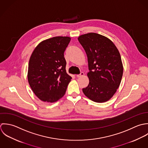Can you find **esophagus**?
Returning a JSON list of instances; mask_svg holds the SVG:
<instances>
[{"mask_svg":"<svg viewBox=\"0 0 148 148\" xmlns=\"http://www.w3.org/2000/svg\"><path fill=\"white\" fill-rule=\"evenodd\" d=\"M84 75V73L83 72H81L80 74L77 75V78H80V77H83Z\"/></svg>","mask_w":148,"mask_h":148,"instance_id":"1","label":"esophagus"}]
</instances>
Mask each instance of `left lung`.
Masks as SVG:
<instances>
[{
  "instance_id": "obj_1",
  "label": "left lung",
  "mask_w": 148,
  "mask_h": 148,
  "mask_svg": "<svg viewBox=\"0 0 148 148\" xmlns=\"http://www.w3.org/2000/svg\"><path fill=\"white\" fill-rule=\"evenodd\" d=\"M78 41L88 57V86L82 89L91 101L102 103L117 91L123 74V64L118 49L108 38L94 32L81 35Z\"/></svg>"
}]
</instances>
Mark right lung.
<instances>
[{"mask_svg":"<svg viewBox=\"0 0 148 148\" xmlns=\"http://www.w3.org/2000/svg\"><path fill=\"white\" fill-rule=\"evenodd\" d=\"M71 38L55 36L42 41L30 57L27 79L35 95L53 103L65 94L71 77L66 73L64 52Z\"/></svg>","mask_w":148,"mask_h":148,"instance_id":"add662e5","label":"right lung"}]
</instances>
